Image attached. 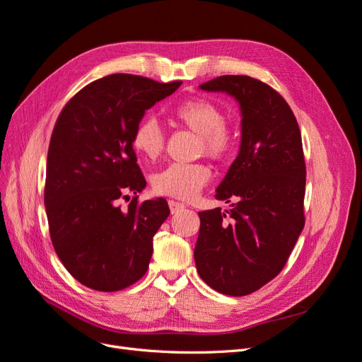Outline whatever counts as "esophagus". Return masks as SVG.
<instances>
[{"label":"esophagus","mask_w":362,"mask_h":362,"mask_svg":"<svg viewBox=\"0 0 362 362\" xmlns=\"http://www.w3.org/2000/svg\"><path fill=\"white\" fill-rule=\"evenodd\" d=\"M169 208H170V213L172 214H175V213H178V211H181V210H184L185 208V204H182V202H178V201H169Z\"/></svg>","instance_id":"obj_1"}]
</instances>
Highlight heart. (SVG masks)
Wrapping results in <instances>:
<instances>
[{"label":"heart","mask_w":362,"mask_h":362,"mask_svg":"<svg viewBox=\"0 0 362 362\" xmlns=\"http://www.w3.org/2000/svg\"><path fill=\"white\" fill-rule=\"evenodd\" d=\"M173 117L199 136L198 149L213 160H226L233 154L235 136L226 125V115L217 104L205 98H192L173 108ZM133 146L146 160H157L164 149V134L154 117H145L133 133ZM210 180L204 164H169L152 175V190L157 194L190 199Z\"/></svg>","instance_id":"obj_1"}]
</instances>
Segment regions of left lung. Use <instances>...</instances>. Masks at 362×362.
<instances>
[{
    "instance_id": "1",
    "label": "left lung",
    "mask_w": 362,
    "mask_h": 362,
    "mask_svg": "<svg viewBox=\"0 0 362 362\" xmlns=\"http://www.w3.org/2000/svg\"><path fill=\"white\" fill-rule=\"evenodd\" d=\"M199 87L235 98L242 141L216 190V199L235 201L233 208L199 213L196 270L213 290L246 296L284 269L305 225L300 129L287 101L252 76L222 75Z\"/></svg>"
}]
</instances>
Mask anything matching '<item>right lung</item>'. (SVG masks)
<instances>
[{"label":"right lung","mask_w":362,"mask_h":362,"mask_svg":"<svg viewBox=\"0 0 362 362\" xmlns=\"http://www.w3.org/2000/svg\"><path fill=\"white\" fill-rule=\"evenodd\" d=\"M180 86L107 75L83 87L57 117L45 180L49 235L63 266L86 287L124 290L148 270L168 202L139 204L134 196L124 211L117 201L146 185L133 149L137 124Z\"/></svg>","instance_id":"1"}]
</instances>
